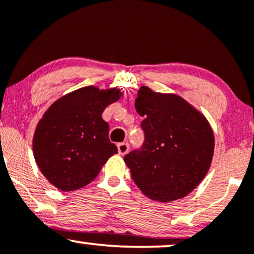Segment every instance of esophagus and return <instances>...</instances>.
<instances>
[{"instance_id":"1","label":"esophagus","mask_w":254,"mask_h":254,"mask_svg":"<svg viewBox=\"0 0 254 254\" xmlns=\"http://www.w3.org/2000/svg\"><path fill=\"white\" fill-rule=\"evenodd\" d=\"M117 148H118V153H120L121 155H124L129 152L130 146L127 143H120L117 145Z\"/></svg>"}]
</instances>
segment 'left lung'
Wrapping results in <instances>:
<instances>
[{
    "instance_id": "left-lung-1",
    "label": "left lung",
    "mask_w": 254,
    "mask_h": 254,
    "mask_svg": "<svg viewBox=\"0 0 254 254\" xmlns=\"http://www.w3.org/2000/svg\"><path fill=\"white\" fill-rule=\"evenodd\" d=\"M137 113L144 143L124 155L138 188L159 202L185 197L203 180L211 165L215 138L207 118L174 94L140 87Z\"/></svg>"
}]
</instances>
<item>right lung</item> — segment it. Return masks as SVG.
<instances>
[{
  "label": "right lung",
  "instance_id": "right-lung-1",
  "mask_svg": "<svg viewBox=\"0 0 254 254\" xmlns=\"http://www.w3.org/2000/svg\"><path fill=\"white\" fill-rule=\"evenodd\" d=\"M117 88L83 87L56 101L33 136V155L44 177L63 191L90 184L117 146L109 139L102 113L120 100Z\"/></svg>",
  "mask_w": 254,
  "mask_h": 254
}]
</instances>
